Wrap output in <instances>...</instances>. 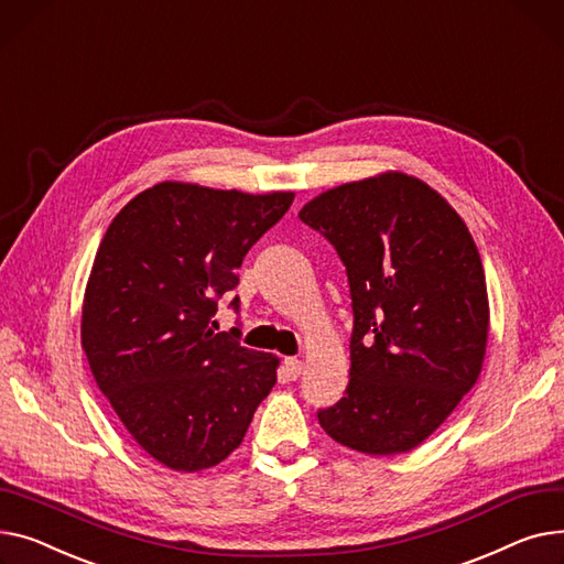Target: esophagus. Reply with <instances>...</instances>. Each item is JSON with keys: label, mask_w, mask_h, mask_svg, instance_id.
<instances>
[{"label": "esophagus", "mask_w": 564, "mask_h": 564, "mask_svg": "<svg viewBox=\"0 0 564 564\" xmlns=\"http://www.w3.org/2000/svg\"><path fill=\"white\" fill-rule=\"evenodd\" d=\"M284 371H286V378L297 380V378H301V373H303V361L297 359V357H286L284 359Z\"/></svg>", "instance_id": "34e87169"}]
</instances>
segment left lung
Instances as JSON below:
<instances>
[{
  "instance_id": "1",
  "label": "left lung",
  "mask_w": 564,
  "mask_h": 564,
  "mask_svg": "<svg viewBox=\"0 0 564 564\" xmlns=\"http://www.w3.org/2000/svg\"><path fill=\"white\" fill-rule=\"evenodd\" d=\"M297 216L335 246L352 301L350 380L318 423L359 453L412 451L482 369L489 303L469 229L405 173L329 188Z\"/></svg>"
}]
</instances>
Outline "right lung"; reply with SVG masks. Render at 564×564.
Segmentation results:
<instances>
[{
  "instance_id": "right-lung-1",
  "label": "right lung",
  "mask_w": 564,
  "mask_h": 564,
  "mask_svg": "<svg viewBox=\"0 0 564 564\" xmlns=\"http://www.w3.org/2000/svg\"><path fill=\"white\" fill-rule=\"evenodd\" d=\"M291 203L289 191L161 182L120 209L97 248L82 346L127 433L163 467H216L278 382V357L241 346L239 327L216 333L214 314Z\"/></svg>"
}]
</instances>
